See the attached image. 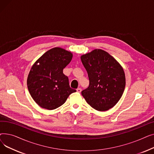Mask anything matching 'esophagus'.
I'll return each mask as SVG.
<instances>
[{
    "label": "esophagus",
    "mask_w": 154,
    "mask_h": 154,
    "mask_svg": "<svg viewBox=\"0 0 154 154\" xmlns=\"http://www.w3.org/2000/svg\"><path fill=\"white\" fill-rule=\"evenodd\" d=\"M76 91H77V92L80 93V92H81V91H82V89H81V88H77V89L76 90Z\"/></svg>",
    "instance_id": "obj_1"
}]
</instances>
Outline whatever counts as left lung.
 Instances as JSON below:
<instances>
[{
  "label": "left lung",
  "instance_id": "8db88e82",
  "mask_svg": "<svg viewBox=\"0 0 154 154\" xmlns=\"http://www.w3.org/2000/svg\"><path fill=\"white\" fill-rule=\"evenodd\" d=\"M80 59L89 79V86L82 91L86 102L99 111L114 107L125 87V73L121 65L102 49L84 54Z\"/></svg>",
  "mask_w": 154,
  "mask_h": 154
}]
</instances>
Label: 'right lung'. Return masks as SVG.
I'll list each match as a JSON object with an SVG mask.
<instances>
[{
    "label": "right lung",
    "mask_w": 154,
    "mask_h": 154,
    "mask_svg": "<svg viewBox=\"0 0 154 154\" xmlns=\"http://www.w3.org/2000/svg\"><path fill=\"white\" fill-rule=\"evenodd\" d=\"M72 57L71 52L54 47L44 53L32 66L27 77V87L32 99L40 107L55 109L76 92L70 87L68 77L63 74V69Z\"/></svg>",
    "instance_id": "add662e5"
}]
</instances>
